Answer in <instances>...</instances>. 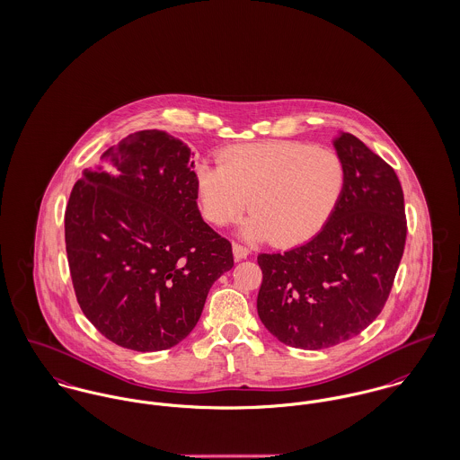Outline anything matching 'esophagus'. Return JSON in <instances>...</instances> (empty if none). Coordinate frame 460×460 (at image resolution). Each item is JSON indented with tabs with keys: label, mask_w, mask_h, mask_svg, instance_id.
<instances>
[{
	"label": "esophagus",
	"mask_w": 460,
	"mask_h": 460,
	"mask_svg": "<svg viewBox=\"0 0 460 460\" xmlns=\"http://www.w3.org/2000/svg\"><path fill=\"white\" fill-rule=\"evenodd\" d=\"M233 253H234V259L236 261H242V259H247L250 250L245 245H240V243H233Z\"/></svg>",
	"instance_id": "34e87169"
}]
</instances>
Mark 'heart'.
Segmentation results:
<instances>
[{
	"instance_id": "heart-1",
	"label": "heart",
	"mask_w": 460,
	"mask_h": 460,
	"mask_svg": "<svg viewBox=\"0 0 460 460\" xmlns=\"http://www.w3.org/2000/svg\"><path fill=\"white\" fill-rule=\"evenodd\" d=\"M196 183L201 215L213 226L234 222L248 205L247 238L296 245L336 210L345 164L334 150L308 143H253L229 148L220 164H199Z\"/></svg>"
}]
</instances>
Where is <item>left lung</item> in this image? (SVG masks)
<instances>
[{"mask_svg":"<svg viewBox=\"0 0 460 460\" xmlns=\"http://www.w3.org/2000/svg\"><path fill=\"white\" fill-rule=\"evenodd\" d=\"M334 146L345 189L327 224L301 247L257 255L259 318L303 350L343 343L382 314L406 243L404 196L392 166L350 133Z\"/></svg>","mask_w":460,"mask_h":460,"instance_id":"left-lung-1","label":"left lung"}]
</instances>
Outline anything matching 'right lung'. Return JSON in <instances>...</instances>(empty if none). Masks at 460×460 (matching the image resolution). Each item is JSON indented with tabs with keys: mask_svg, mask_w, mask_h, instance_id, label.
I'll return each mask as SVG.
<instances>
[{
	"mask_svg": "<svg viewBox=\"0 0 460 460\" xmlns=\"http://www.w3.org/2000/svg\"><path fill=\"white\" fill-rule=\"evenodd\" d=\"M71 189L65 240L76 301L119 347L157 352L198 323L234 264L201 218L189 148L161 131L126 137Z\"/></svg>",
	"mask_w": 460,
	"mask_h": 460,
	"instance_id": "right-lung-1",
	"label": "right lung"
}]
</instances>
